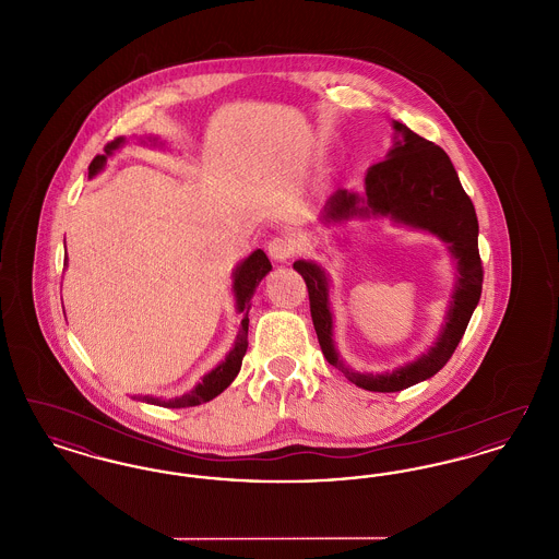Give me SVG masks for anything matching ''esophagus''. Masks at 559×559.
<instances>
[{"label": "esophagus", "instance_id": "esophagus-1", "mask_svg": "<svg viewBox=\"0 0 559 559\" xmlns=\"http://www.w3.org/2000/svg\"><path fill=\"white\" fill-rule=\"evenodd\" d=\"M297 253V242L289 235H281L274 237L267 242V255L276 262H287Z\"/></svg>", "mask_w": 559, "mask_h": 559}]
</instances>
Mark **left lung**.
I'll return each mask as SVG.
<instances>
[{"label": "left lung", "instance_id": "1", "mask_svg": "<svg viewBox=\"0 0 559 559\" xmlns=\"http://www.w3.org/2000/svg\"><path fill=\"white\" fill-rule=\"evenodd\" d=\"M394 146L388 157L371 165L365 176V194L337 190L326 207L324 222H342L349 217L390 215L396 224L427 230L449 242L456 260V283L451 308L436 344L392 372L352 371L333 344V314L329 304V281L314 262L297 260L293 267L304 276L310 312L319 335L320 349L329 365L344 372L347 379L369 392H400L440 371L459 346L481 295L484 270L478 251V217L472 199L461 187L449 155L394 121Z\"/></svg>", "mask_w": 559, "mask_h": 559}]
</instances>
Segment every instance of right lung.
<instances>
[{"label": "right lung", "mask_w": 559, "mask_h": 559, "mask_svg": "<svg viewBox=\"0 0 559 559\" xmlns=\"http://www.w3.org/2000/svg\"><path fill=\"white\" fill-rule=\"evenodd\" d=\"M126 142V138H115L112 142H108L105 146V155H96L94 160L90 163V178L96 176L108 157L121 148ZM272 270V264L266 258V253L262 249L253 251L247 260H242L237 270L233 272V292H235V299H237V310L240 312V329L239 335H237V342L235 347L228 352L226 360L222 365H217L212 372H207L203 377V381L185 396L174 400H160L153 399V396H140L138 400L142 402H148V404H157V406H167V408H187V406H197V404H203V402H210V400L219 396L233 381L235 377L239 374L240 365H242V356L247 352V331H249V308H251V297L258 289V285L262 283V278L266 276L267 272Z\"/></svg>", "instance_id": "1"}]
</instances>
